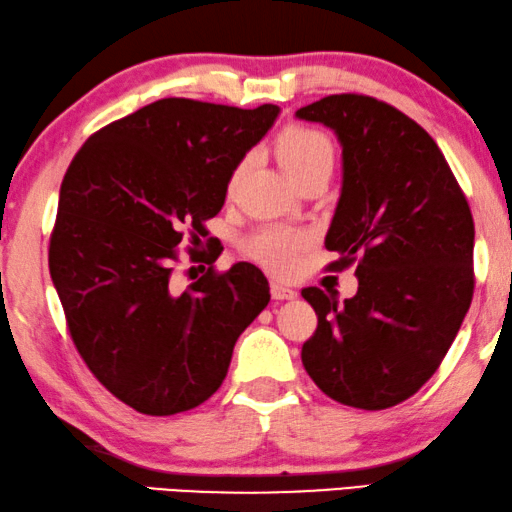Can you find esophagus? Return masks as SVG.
<instances>
[{"label": "esophagus", "instance_id": "34e87169", "mask_svg": "<svg viewBox=\"0 0 512 512\" xmlns=\"http://www.w3.org/2000/svg\"><path fill=\"white\" fill-rule=\"evenodd\" d=\"M271 297L276 301H285V299H297V292L292 287H287L283 283H271Z\"/></svg>", "mask_w": 512, "mask_h": 512}]
</instances>
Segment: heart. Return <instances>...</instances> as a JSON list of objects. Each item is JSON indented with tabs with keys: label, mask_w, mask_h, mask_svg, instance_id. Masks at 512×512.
<instances>
[{
	"label": "heart",
	"mask_w": 512,
	"mask_h": 512,
	"mask_svg": "<svg viewBox=\"0 0 512 512\" xmlns=\"http://www.w3.org/2000/svg\"><path fill=\"white\" fill-rule=\"evenodd\" d=\"M273 150H276L280 167L287 171L292 181H297L299 176L313 169H331V162H334V148H331L329 139L313 127H285L276 136ZM243 171H246V162L236 164L229 185L239 181ZM301 248H304V236L283 232V229H271V232L257 236V241L253 243V255L259 262L271 266L273 271H290L294 262H297Z\"/></svg>",
	"instance_id": "obj_1"
}]
</instances>
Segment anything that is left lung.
Here are the masks:
<instances>
[{
	"instance_id": "left-lung-1",
	"label": "left lung",
	"mask_w": 512,
	"mask_h": 512,
	"mask_svg": "<svg viewBox=\"0 0 512 512\" xmlns=\"http://www.w3.org/2000/svg\"><path fill=\"white\" fill-rule=\"evenodd\" d=\"M297 118L341 143V197L325 246L341 255L338 269L359 257L352 299L301 290L318 315L301 362L338 403L397 406L434 376L471 306L469 201L436 141L390 104L329 95Z\"/></svg>"
}]
</instances>
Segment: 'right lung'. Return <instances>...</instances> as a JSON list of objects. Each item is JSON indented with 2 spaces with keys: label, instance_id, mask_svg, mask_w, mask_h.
Here are the masks:
<instances>
[{
  "label": "right lung",
  "instance_id": "add662e5",
  "mask_svg": "<svg viewBox=\"0 0 512 512\" xmlns=\"http://www.w3.org/2000/svg\"><path fill=\"white\" fill-rule=\"evenodd\" d=\"M280 109L169 97L92 134L71 160L50 234V278L95 378L143 415L204 403L236 338L269 304L257 266L234 264L178 292L176 248L220 213L232 171Z\"/></svg>",
  "mask_w": 512,
  "mask_h": 512
}]
</instances>
